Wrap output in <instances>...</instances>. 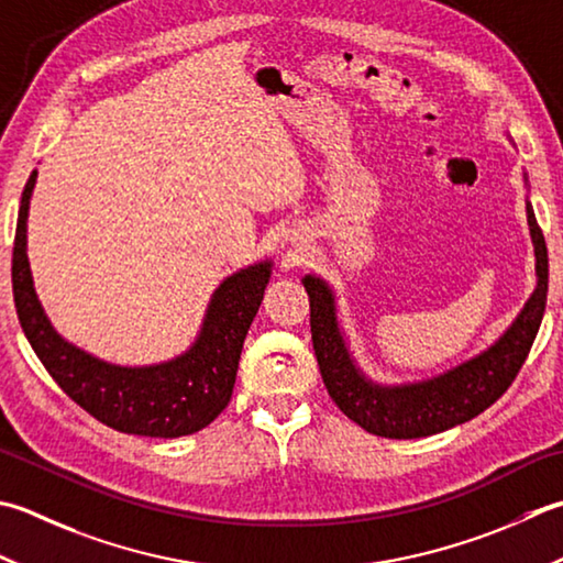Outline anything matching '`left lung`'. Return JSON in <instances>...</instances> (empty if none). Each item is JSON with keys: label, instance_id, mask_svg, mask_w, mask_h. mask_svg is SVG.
I'll list each match as a JSON object with an SVG mask.
<instances>
[{"label": "left lung", "instance_id": "left-lung-1", "mask_svg": "<svg viewBox=\"0 0 563 563\" xmlns=\"http://www.w3.org/2000/svg\"><path fill=\"white\" fill-rule=\"evenodd\" d=\"M527 224L534 244L537 288L522 312L490 349L473 356L442 376L380 385L363 373L351 358L346 339L339 329L336 300L329 285L317 275H305L310 295L312 346L329 398L366 432L385 439H420L464 424L500 398L520 373L542 324L549 290V256L534 209L527 202Z\"/></svg>", "mask_w": 563, "mask_h": 563}]
</instances>
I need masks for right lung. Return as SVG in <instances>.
Segmentation results:
<instances>
[{
  "instance_id": "add662e5",
  "label": "right lung",
  "mask_w": 563,
  "mask_h": 563,
  "mask_svg": "<svg viewBox=\"0 0 563 563\" xmlns=\"http://www.w3.org/2000/svg\"><path fill=\"white\" fill-rule=\"evenodd\" d=\"M36 170L21 192L11 288L21 329L43 366L70 400L124 434L185 437L217 420L231 400L241 346L271 280V261L241 268L214 290L195 344L158 366H114L73 346L51 327L33 290L26 219Z\"/></svg>"
}]
</instances>
